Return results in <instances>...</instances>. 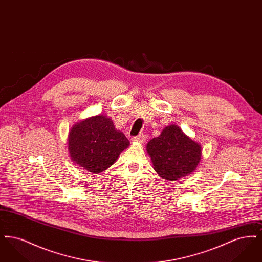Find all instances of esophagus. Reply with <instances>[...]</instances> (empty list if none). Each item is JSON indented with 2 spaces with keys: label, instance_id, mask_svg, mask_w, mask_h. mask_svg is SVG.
Listing matches in <instances>:
<instances>
[{
  "label": "esophagus",
  "instance_id": "34e87169",
  "mask_svg": "<svg viewBox=\"0 0 262 262\" xmlns=\"http://www.w3.org/2000/svg\"><path fill=\"white\" fill-rule=\"evenodd\" d=\"M133 141H137V142H139V143H143L144 141H145V136L144 135H138L137 137H133Z\"/></svg>",
  "mask_w": 262,
  "mask_h": 262
}]
</instances>
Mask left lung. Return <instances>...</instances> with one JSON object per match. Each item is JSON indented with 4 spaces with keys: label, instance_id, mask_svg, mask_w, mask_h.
Listing matches in <instances>:
<instances>
[{
    "label": "left lung",
    "instance_id": "left-lung-1",
    "mask_svg": "<svg viewBox=\"0 0 262 262\" xmlns=\"http://www.w3.org/2000/svg\"><path fill=\"white\" fill-rule=\"evenodd\" d=\"M153 169L167 181L192 174L201 159L200 143L187 136L177 125H167L159 137L146 145Z\"/></svg>",
    "mask_w": 262,
    "mask_h": 262
}]
</instances>
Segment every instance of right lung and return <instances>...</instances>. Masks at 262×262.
Wrapping results in <instances>:
<instances>
[{
	"mask_svg": "<svg viewBox=\"0 0 262 262\" xmlns=\"http://www.w3.org/2000/svg\"><path fill=\"white\" fill-rule=\"evenodd\" d=\"M129 146L125 135L105 115L86 118L72 126L68 137L71 160L93 174L111 167Z\"/></svg>",
	"mask_w": 262,
	"mask_h": 262,
	"instance_id": "1",
	"label": "right lung"
}]
</instances>
